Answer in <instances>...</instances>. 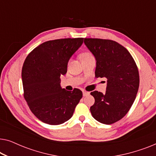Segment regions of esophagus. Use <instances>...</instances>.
I'll return each mask as SVG.
<instances>
[{"mask_svg": "<svg viewBox=\"0 0 156 156\" xmlns=\"http://www.w3.org/2000/svg\"><path fill=\"white\" fill-rule=\"evenodd\" d=\"M89 92L88 91H83V96H84V97H86V96H87L89 94Z\"/></svg>", "mask_w": 156, "mask_h": 156, "instance_id": "esophagus-1", "label": "esophagus"}]
</instances>
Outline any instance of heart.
Listing matches in <instances>:
<instances>
[{"label":"heart","instance_id":"b5f03b06","mask_svg":"<svg viewBox=\"0 0 156 156\" xmlns=\"http://www.w3.org/2000/svg\"><path fill=\"white\" fill-rule=\"evenodd\" d=\"M91 56H92L91 53L89 52H83L80 55V58H81V59H82L87 58V57H91Z\"/></svg>","mask_w":156,"mask_h":156}]
</instances>
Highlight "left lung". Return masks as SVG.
I'll use <instances>...</instances> for the list:
<instances>
[{"label":"left lung","instance_id":"8db88e82","mask_svg":"<svg viewBox=\"0 0 156 156\" xmlns=\"http://www.w3.org/2000/svg\"><path fill=\"white\" fill-rule=\"evenodd\" d=\"M84 43L97 60L95 77L107 79L105 94L91 92L95 102L91 115L104 124L121 120L129 112L139 87L136 62L126 48L112 40L84 38Z\"/></svg>","mask_w":156,"mask_h":156}]
</instances>
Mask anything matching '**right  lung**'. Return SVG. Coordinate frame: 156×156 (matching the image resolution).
<instances>
[{"label":"right lung","instance_id":"right-lung-1","mask_svg":"<svg viewBox=\"0 0 156 156\" xmlns=\"http://www.w3.org/2000/svg\"><path fill=\"white\" fill-rule=\"evenodd\" d=\"M83 37L44 42L27 55L22 69L23 97L30 109L42 122L59 125L71 119L82 91L60 87L68 61L83 43Z\"/></svg>","mask_w":156,"mask_h":156}]
</instances>
